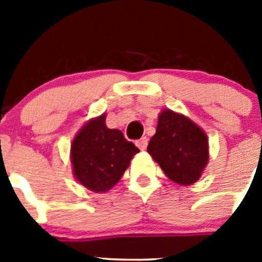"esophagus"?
Segmentation results:
<instances>
[{"instance_id":"34e87169","label":"esophagus","mask_w":262,"mask_h":262,"mask_svg":"<svg viewBox=\"0 0 262 262\" xmlns=\"http://www.w3.org/2000/svg\"><path fill=\"white\" fill-rule=\"evenodd\" d=\"M136 145H138V148L140 149V151H144L145 148H147V144H148V140L147 138H142V139H139V140H136L135 143Z\"/></svg>"}]
</instances>
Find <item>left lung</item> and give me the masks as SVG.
<instances>
[{
    "mask_svg": "<svg viewBox=\"0 0 262 262\" xmlns=\"http://www.w3.org/2000/svg\"><path fill=\"white\" fill-rule=\"evenodd\" d=\"M147 152L174 184L196 182L209 163V138L190 118L164 108Z\"/></svg>",
    "mask_w": 262,
    "mask_h": 262,
    "instance_id": "8db88e82",
    "label": "left lung"
}]
</instances>
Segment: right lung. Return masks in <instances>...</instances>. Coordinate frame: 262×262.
Here are the masks:
<instances>
[{
    "label": "right lung",
    "mask_w": 262,
    "mask_h": 262,
    "mask_svg": "<svg viewBox=\"0 0 262 262\" xmlns=\"http://www.w3.org/2000/svg\"><path fill=\"white\" fill-rule=\"evenodd\" d=\"M139 152L120 129L106 126V113L81 127L71 144L73 176L94 193H105L118 184Z\"/></svg>",
    "instance_id": "add662e5"
}]
</instances>
